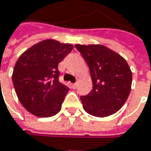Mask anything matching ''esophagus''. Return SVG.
I'll use <instances>...</instances> for the list:
<instances>
[{
	"label": "esophagus",
	"mask_w": 151,
	"mask_h": 151,
	"mask_svg": "<svg viewBox=\"0 0 151 151\" xmlns=\"http://www.w3.org/2000/svg\"><path fill=\"white\" fill-rule=\"evenodd\" d=\"M77 86H78V84H77V83L73 84V89H76V88H77Z\"/></svg>",
	"instance_id": "34e87169"
}]
</instances>
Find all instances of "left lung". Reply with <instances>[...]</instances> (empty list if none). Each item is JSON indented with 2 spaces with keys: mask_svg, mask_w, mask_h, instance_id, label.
<instances>
[{
  "mask_svg": "<svg viewBox=\"0 0 151 151\" xmlns=\"http://www.w3.org/2000/svg\"><path fill=\"white\" fill-rule=\"evenodd\" d=\"M86 60L93 90L80 100L86 113L96 117L109 116L124 105L132 84V72L127 61L115 51L101 45H76Z\"/></svg>",
  "mask_w": 151,
  "mask_h": 151,
  "instance_id": "1",
  "label": "left lung"
}]
</instances>
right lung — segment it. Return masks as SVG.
I'll list each match as a JSON object with an SVG mask.
<instances>
[{
    "label": "right lung",
    "instance_id": "right-lung-1",
    "mask_svg": "<svg viewBox=\"0 0 151 151\" xmlns=\"http://www.w3.org/2000/svg\"><path fill=\"white\" fill-rule=\"evenodd\" d=\"M73 46L47 39L31 46L16 61L12 74L21 104L32 114L50 117L57 114L69 88L59 82L58 64Z\"/></svg>",
    "mask_w": 151,
    "mask_h": 151
}]
</instances>
